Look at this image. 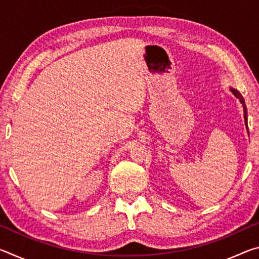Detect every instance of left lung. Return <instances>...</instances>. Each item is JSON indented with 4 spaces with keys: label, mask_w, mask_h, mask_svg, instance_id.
<instances>
[{
    "label": "left lung",
    "mask_w": 259,
    "mask_h": 259,
    "mask_svg": "<svg viewBox=\"0 0 259 259\" xmlns=\"http://www.w3.org/2000/svg\"><path fill=\"white\" fill-rule=\"evenodd\" d=\"M231 91L232 93L234 94V96L236 98H239L240 99V103L242 104V106H243V113H244V121H245V126H247V129H248V124H247V107H245V103H244V99H243V97H242V95H241L238 90H235V89H231Z\"/></svg>",
    "instance_id": "obj_1"
}]
</instances>
